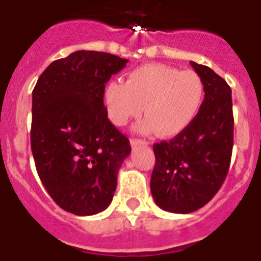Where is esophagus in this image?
Returning a JSON list of instances; mask_svg holds the SVG:
<instances>
[{"label":"esophagus","instance_id":"1","mask_svg":"<svg viewBox=\"0 0 261 261\" xmlns=\"http://www.w3.org/2000/svg\"><path fill=\"white\" fill-rule=\"evenodd\" d=\"M147 144L148 141L141 140V139H132V140H130V145H132L133 148L139 147V145H147Z\"/></svg>","mask_w":261,"mask_h":261}]
</instances>
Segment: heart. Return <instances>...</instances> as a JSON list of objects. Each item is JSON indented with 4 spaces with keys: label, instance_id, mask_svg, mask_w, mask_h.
<instances>
[{
    "label": "heart",
    "instance_id": "heart-1",
    "mask_svg": "<svg viewBox=\"0 0 261 261\" xmlns=\"http://www.w3.org/2000/svg\"><path fill=\"white\" fill-rule=\"evenodd\" d=\"M205 85L193 70L182 71L166 64H147L129 72L126 82L109 83L103 93L109 120L124 126L143 113L140 133L158 132L174 137L191 125L201 109Z\"/></svg>",
    "mask_w": 261,
    "mask_h": 261
}]
</instances>
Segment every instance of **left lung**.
I'll return each mask as SVG.
<instances>
[{"label":"left lung","instance_id":"8db88e82","mask_svg":"<svg viewBox=\"0 0 261 261\" xmlns=\"http://www.w3.org/2000/svg\"><path fill=\"white\" fill-rule=\"evenodd\" d=\"M205 85V99L195 120L174 139L153 144L151 193L156 205L171 213L201 209L228 175L233 149L232 90L209 68L190 62Z\"/></svg>","mask_w":261,"mask_h":261}]
</instances>
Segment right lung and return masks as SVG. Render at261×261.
Listing matches in <instances>:
<instances>
[{"instance_id":"add662e5","label":"right lung","mask_w":261,"mask_h":261,"mask_svg":"<svg viewBox=\"0 0 261 261\" xmlns=\"http://www.w3.org/2000/svg\"><path fill=\"white\" fill-rule=\"evenodd\" d=\"M128 59L75 51L52 62L32 91L31 148L37 174L56 205L93 216L113 199L130 153L128 137L108 118L105 85Z\"/></svg>"}]
</instances>
